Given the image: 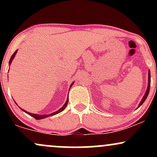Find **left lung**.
Segmentation results:
<instances>
[{"mask_svg":"<svg viewBox=\"0 0 157 157\" xmlns=\"http://www.w3.org/2000/svg\"><path fill=\"white\" fill-rule=\"evenodd\" d=\"M150 86H151V73H150V70H149V71H148V86H147V89L146 92H145V95H144V97H142L141 102H140V105H139V107H140V106H141L142 105V103L145 102V100H146L147 95H148V94H149V91H150Z\"/></svg>","mask_w":157,"mask_h":157,"instance_id":"left-lung-1","label":"left lung"}]
</instances>
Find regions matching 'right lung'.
Wrapping results in <instances>:
<instances>
[{
	"label": "right lung",
	"instance_id": "1",
	"mask_svg": "<svg viewBox=\"0 0 157 157\" xmlns=\"http://www.w3.org/2000/svg\"><path fill=\"white\" fill-rule=\"evenodd\" d=\"M16 53H17V51H15V52H14V54H13V55H12V57H11V58H10V63H12V60H13V58H14V57H15V55H16ZM73 83H74V82H73ZM73 83L71 84V85H73ZM68 99H67V100H66V103L64 104V105L63 106V107L61 108L60 109H59L58 111H55V112H54V113H51V114H46V115H38V114H35V113H29V112H28V111H25V110H23V109H22V110H23V111H24V112H26V113H28L29 115H30V116H32V117L35 118L36 120H40V119H44V118H46V117H51V116H53V115H55V114H57V113H60V112H61V111H63V110H64L65 109H66V105H67V104H68Z\"/></svg>",
	"mask_w": 157,
	"mask_h": 157
}]
</instances>
